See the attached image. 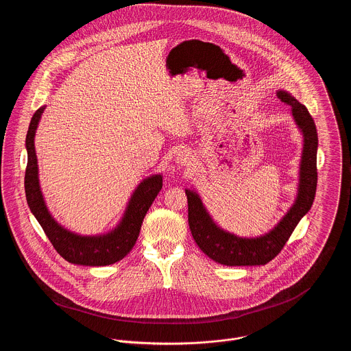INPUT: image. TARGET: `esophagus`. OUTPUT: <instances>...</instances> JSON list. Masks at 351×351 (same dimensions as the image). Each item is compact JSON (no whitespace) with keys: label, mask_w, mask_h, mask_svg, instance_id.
I'll return each mask as SVG.
<instances>
[{"label":"esophagus","mask_w":351,"mask_h":351,"mask_svg":"<svg viewBox=\"0 0 351 351\" xmlns=\"http://www.w3.org/2000/svg\"><path fill=\"white\" fill-rule=\"evenodd\" d=\"M185 159H186V158H185V155H184V154H180V155H178V162L184 163V162H185Z\"/></svg>","instance_id":"1"}]
</instances>
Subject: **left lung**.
Masks as SVG:
<instances>
[{
	"label": "left lung",
	"mask_w": 351,
	"mask_h": 351,
	"mask_svg": "<svg viewBox=\"0 0 351 351\" xmlns=\"http://www.w3.org/2000/svg\"><path fill=\"white\" fill-rule=\"evenodd\" d=\"M278 99L292 108V114L304 135L300 165L299 193L293 206L282 220L266 235L259 238H239L219 228L202 206L196 192L185 191L188 197V221L195 242L201 251L217 263L226 266L265 265L284 249L301 217L311 209L317 185V131L305 105L284 90Z\"/></svg>",
	"instance_id": "left-lung-1"
}]
</instances>
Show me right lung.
Masks as SVG:
<instances>
[{
    "instance_id": "add662e5",
    "label": "right lung",
    "mask_w": 351,
    "mask_h": 351,
    "mask_svg": "<svg viewBox=\"0 0 351 351\" xmlns=\"http://www.w3.org/2000/svg\"><path fill=\"white\" fill-rule=\"evenodd\" d=\"M43 110L45 106L39 108L32 116L25 139L28 162L24 188L28 206L50 239L53 249L67 262L84 266H105L114 263L123 259L135 246L143 219L152 201L162 189V177L152 176L136 188L120 226L114 231L101 237H81L64 230L51 217L39 186L34 139Z\"/></svg>"
}]
</instances>
